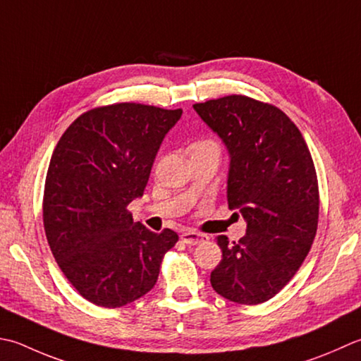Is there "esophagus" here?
<instances>
[{"label":"esophagus","instance_id":"esophagus-1","mask_svg":"<svg viewBox=\"0 0 361 361\" xmlns=\"http://www.w3.org/2000/svg\"><path fill=\"white\" fill-rule=\"evenodd\" d=\"M208 239L209 238L207 235H203V233H197V231H185L181 235V241L188 245H197V244L207 243Z\"/></svg>","mask_w":361,"mask_h":361}]
</instances>
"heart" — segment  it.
<instances>
[{
	"instance_id": "1",
	"label": "heart",
	"mask_w": 361,
	"mask_h": 361,
	"mask_svg": "<svg viewBox=\"0 0 361 361\" xmlns=\"http://www.w3.org/2000/svg\"><path fill=\"white\" fill-rule=\"evenodd\" d=\"M207 148H211V150H219V145L213 139H204L194 145V150H207Z\"/></svg>"
}]
</instances>
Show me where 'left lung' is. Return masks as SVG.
<instances>
[{"mask_svg": "<svg viewBox=\"0 0 361 361\" xmlns=\"http://www.w3.org/2000/svg\"><path fill=\"white\" fill-rule=\"evenodd\" d=\"M230 154L227 199L247 222L245 236H217V294L243 305L272 299L299 271L319 219L317 176L305 139L274 104L228 95L194 104Z\"/></svg>", "mask_w": 361, "mask_h": 361, "instance_id": "1", "label": "left lung"}]
</instances>
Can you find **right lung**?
<instances>
[{
    "label": "right lung",
    "instance_id": "right-lung-1",
    "mask_svg": "<svg viewBox=\"0 0 361 361\" xmlns=\"http://www.w3.org/2000/svg\"><path fill=\"white\" fill-rule=\"evenodd\" d=\"M181 109L116 103L78 117L56 145L45 180L44 227L49 249L84 299L117 308L154 286L161 261L178 241L134 222L154 157Z\"/></svg>",
    "mask_w": 361,
    "mask_h": 361
}]
</instances>
